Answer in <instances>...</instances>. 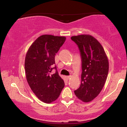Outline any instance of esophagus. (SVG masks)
<instances>
[{
    "label": "esophagus",
    "mask_w": 127,
    "mask_h": 127,
    "mask_svg": "<svg viewBox=\"0 0 127 127\" xmlns=\"http://www.w3.org/2000/svg\"><path fill=\"white\" fill-rule=\"evenodd\" d=\"M66 79H70L71 77H72V76H66Z\"/></svg>",
    "instance_id": "esophagus-1"
}]
</instances>
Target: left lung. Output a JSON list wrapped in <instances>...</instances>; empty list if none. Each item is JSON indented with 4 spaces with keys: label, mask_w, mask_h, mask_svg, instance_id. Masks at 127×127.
I'll return each mask as SVG.
<instances>
[{
    "label": "left lung",
    "mask_w": 127,
    "mask_h": 127,
    "mask_svg": "<svg viewBox=\"0 0 127 127\" xmlns=\"http://www.w3.org/2000/svg\"><path fill=\"white\" fill-rule=\"evenodd\" d=\"M79 47L81 57L82 73L76 96L84 102L93 100L102 91L109 72V61L100 43L90 34L71 37Z\"/></svg>",
    "instance_id": "1"
}]
</instances>
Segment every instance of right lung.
Instances as JSON below:
<instances>
[{
    "label": "right lung",
    "instance_id": "1",
    "mask_svg": "<svg viewBox=\"0 0 127 127\" xmlns=\"http://www.w3.org/2000/svg\"><path fill=\"white\" fill-rule=\"evenodd\" d=\"M65 40L64 36L43 34L32 43L26 54L25 70L28 83L36 96L44 103L56 100L65 86L54 64L55 55ZM53 68L56 72L51 74Z\"/></svg>",
    "mask_w": 127,
    "mask_h": 127
}]
</instances>
